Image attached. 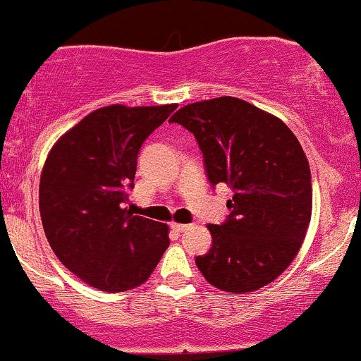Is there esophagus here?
I'll list each match as a JSON object with an SVG mask.
<instances>
[{"mask_svg":"<svg viewBox=\"0 0 361 361\" xmlns=\"http://www.w3.org/2000/svg\"><path fill=\"white\" fill-rule=\"evenodd\" d=\"M171 227H173V231H176V232H187L188 228H190V225H187V224H173L171 225Z\"/></svg>","mask_w":361,"mask_h":361,"instance_id":"1","label":"esophagus"}]
</instances>
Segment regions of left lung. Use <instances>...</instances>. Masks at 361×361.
I'll return each instance as SVG.
<instances>
[{
	"label": "left lung",
	"instance_id": "1",
	"mask_svg": "<svg viewBox=\"0 0 361 361\" xmlns=\"http://www.w3.org/2000/svg\"><path fill=\"white\" fill-rule=\"evenodd\" d=\"M190 130L211 187L234 197L228 216L207 228L213 245L195 258L207 283L231 293L274 281L295 258L311 221V171L285 122L238 97L188 104L171 116Z\"/></svg>",
	"mask_w": 361,
	"mask_h": 361
}]
</instances>
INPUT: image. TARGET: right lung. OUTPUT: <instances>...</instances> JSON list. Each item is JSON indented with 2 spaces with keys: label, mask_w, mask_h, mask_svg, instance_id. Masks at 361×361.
<instances>
[{
  "label": "right lung",
  "mask_w": 361,
  "mask_h": 361,
  "mask_svg": "<svg viewBox=\"0 0 361 361\" xmlns=\"http://www.w3.org/2000/svg\"><path fill=\"white\" fill-rule=\"evenodd\" d=\"M176 104L99 108L50 150L39 180V214L50 248L87 285L126 292L143 285L169 246L167 225L123 204L137 155Z\"/></svg>",
  "instance_id": "right-lung-1"
}]
</instances>
